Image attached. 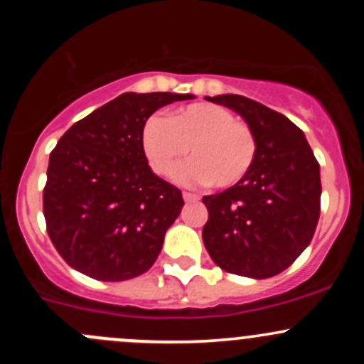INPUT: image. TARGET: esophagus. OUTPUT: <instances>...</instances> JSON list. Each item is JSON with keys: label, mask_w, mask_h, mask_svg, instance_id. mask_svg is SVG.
Returning a JSON list of instances; mask_svg holds the SVG:
<instances>
[{"label": "esophagus", "mask_w": 364, "mask_h": 364, "mask_svg": "<svg viewBox=\"0 0 364 364\" xmlns=\"http://www.w3.org/2000/svg\"><path fill=\"white\" fill-rule=\"evenodd\" d=\"M183 199H185L186 203H193V200H199V196H196V193L192 192H183Z\"/></svg>", "instance_id": "obj_1"}]
</instances>
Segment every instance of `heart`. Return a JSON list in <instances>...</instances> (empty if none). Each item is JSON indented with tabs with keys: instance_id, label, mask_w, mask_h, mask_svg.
Here are the masks:
<instances>
[{
	"instance_id": "b5f03b06",
	"label": "heart",
	"mask_w": 364,
	"mask_h": 364,
	"mask_svg": "<svg viewBox=\"0 0 364 364\" xmlns=\"http://www.w3.org/2000/svg\"><path fill=\"white\" fill-rule=\"evenodd\" d=\"M142 149L153 171L172 176L190 153L185 179L230 188L247 178L257 156L255 134L229 109L192 104L176 109L165 119L149 117L141 134Z\"/></svg>"
}]
</instances>
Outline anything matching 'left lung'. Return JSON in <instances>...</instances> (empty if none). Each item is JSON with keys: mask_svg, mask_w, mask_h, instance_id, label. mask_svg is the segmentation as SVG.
Wrapping results in <instances>:
<instances>
[{"mask_svg": "<svg viewBox=\"0 0 364 364\" xmlns=\"http://www.w3.org/2000/svg\"><path fill=\"white\" fill-rule=\"evenodd\" d=\"M245 117L257 156L243 181L204 196L203 241L216 266L248 278L287 269L310 245L321 215V168L310 144L284 114L241 95L205 97Z\"/></svg>", "mask_w": 364, "mask_h": 364, "instance_id": "8db88e82", "label": "left lung"}]
</instances>
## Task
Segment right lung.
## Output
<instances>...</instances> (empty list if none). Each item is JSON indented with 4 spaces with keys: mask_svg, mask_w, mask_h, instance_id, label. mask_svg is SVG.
<instances>
[{
    "mask_svg": "<svg viewBox=\"0 0 364 364\" xmlns=\"http://www.w3.org/2000/svg\"><path fill=\"white\" fill-rule=\"evenodd\" d=\"M190 98L123 93L70 127L50 151L43 216L70 267L123 282L155 264L185 203L181 190L153 174L141 134L153 112Z\"/></svg>",
    "mask_w": 364,
    "mask_h": 364,
    "instance_id": "add662e5",
    "label": "right lung"
}]
</instances>
